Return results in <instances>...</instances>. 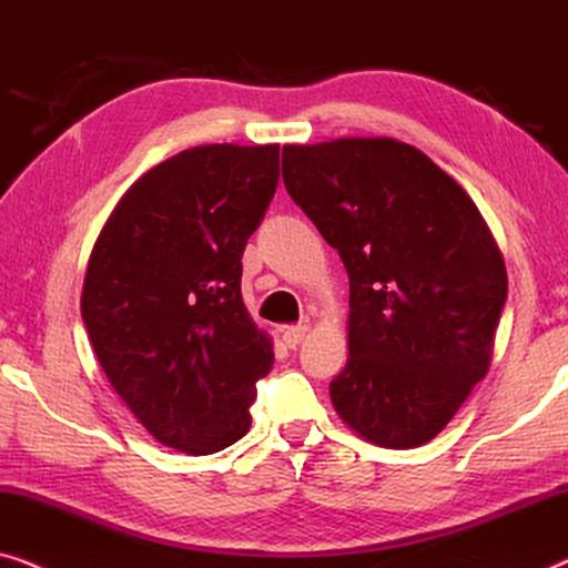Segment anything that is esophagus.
I'll use <instances>...</instances> for the list:
<instances>
[{
  "label": "esophagus",
  "instance_id": "1",
  "mask_svg": "<svg viewBox=\"0 0 568 568\" xmlns=\"http://www.w3.org/2000/svg\"><path fill=\"white\" fill-rule=\"evenodd\" d=\"M308 334V324H293V326H285L283 329V342L287 347H298L303 337Z\"/></svg>",
  "mask_w": 568,
  "mask_h": 568
}]
</instances>
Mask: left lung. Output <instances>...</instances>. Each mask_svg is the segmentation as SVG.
<instances>
[{"label": "left lung", "mask_w": 568, "mask_h": 568, "mask_svg": "<svg viewBox=\"0 0 568 568\" xmlns=\"http://www.w3.org/2000/svg\"><path fill=\"white\" fill-rule=\"evenodd\" d=\"M283 182L349 277V357L329 383L334 409L367 443H429L489 371L507 301L484 215L396 139L287 143Z\"/></svg>", "instance_id": "8db88e82"}]
</instances>
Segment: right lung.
Wrapping results in <instances>:
<instances>
[{
	"instance_id": "add662e5",
	"label": "right lung",
	"mask_w": 568,
	"mask_h": 568,
	"mask_svg": "<svg viewBox=\"0 0 568 568\" xmlns=\"http://www.w3.org/2000/svg\"><path fill=\"white\" fill-rule=\"evenodd\" d=\"M281 180V146L211 143L135 180L87 265L94 355L146 433L211 455L250 433L273 342L246 314L242 254Z\"/></svg>"
}]
</instances>
